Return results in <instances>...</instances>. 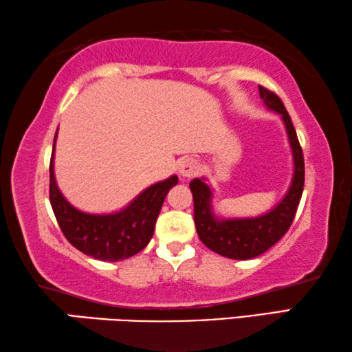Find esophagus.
Here are the masks:
<instances>
[{"label": "esophagus", "instance_id": "34e87169", "mask_svg": "<svg viewBox=\"0 0 352 352\" xmlns=\"http://www.w3.org/2000/svg\"><path fill=\"white\" fill-rule=\"evenodd\" d=\"M199 172V163L194 158H185L180 163V175L185 178H191Z\"/></svg>", "mask_w": 352, "mask_h": 352}]
</instances>
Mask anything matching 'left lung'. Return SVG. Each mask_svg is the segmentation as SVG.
Wrapping results in <instances>:
<instances>
[{
	"label": "left lung",
	"instance_id": "left-lung-1",
	"mask_svg": "<svg viewBox=\"0 0 352 352\" xmlns=\"http://www.w3.org/2000/svg\"><path fill=\"white\" fill-rule=\"evenodd\" d=\"M258 91L266 108L282 116L292 146L294 174L285 197L261 216L217 219L211 206L213 192L205 183V178H194L189 183L194 199V224L200 241L213 252L233 260L254 258L274 246L292 226L304 191V155L292 117L274 92L267 91L263 86H258Z\"/></svg>",
	"mask_w": 352,
	"mask_h": 352
}]
</instances>
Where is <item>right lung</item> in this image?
I'll list each match as a JSON object with an SVG mask.
<instances>
[{"instance_id":"right-lung-1","label":"right lung","mask_w":352,"mask_h":352,"mask_svg":"<svg viewBox=\"0 0 352 352\" xmlns=\"http://www.w3.org/2000/svg\"><path fill=\"white\" fill-rule=\"evenodd\" d=\"M54 142L50 161V202L67 241L82 254L102 261H120L141 252L153 236L161 206L169 189L178 183V177L172 175L144 189L117 213L89 214L70 205L56 185Z\"/></svg>"}]
</instances>
